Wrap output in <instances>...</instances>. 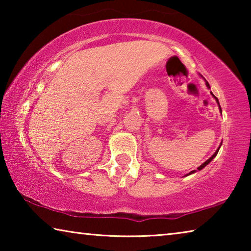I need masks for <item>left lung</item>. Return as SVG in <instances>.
Returning <instances> with one entry per match:
<instances>
[{
  "mask_svg": "<svg viewBox=\"0 0 251 251\" xmlns=\"http://www.w3.org/2000/svg\"><path fill=\"white\" fill-rule=\"evenodd\" d=\"M201 77H202V76H201ZM203 79H205V78H203ZM205 80H206V79H205ZM206 86H207L208 88H210V86H209V84H208V82H207V80H206ZM210 93H211V92H210ZM211 95H212V96H214V99L216 100V101H217V103H218V105H219V101H218V99H217V97H216V96H215L214 94H212V93H211ZM219 109H220V112H222V108H220V105H219ZM220 146H222V144H220ZM220 146L218 147V150L215 151V154H214V155H212V156L210 157V158H209V159H207V160L205 161V163H203V164H201V166H199V167L197 168V169H198V171H201V169H202L203 167H206V166H207V165H208V164H209V163H210V161H211L212 159H214L216 156H217V154H218V151H219V148H220ZM196 172H197V171H193V172H190L189 174H187V176H188V175H192V174H194V173H196Z\"/></svg>",
  "mask_w": 251,
  "mask_h": 251,
  "instance_id": "1",
  "label": "left lung"
}]
</instances>
